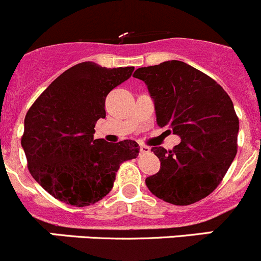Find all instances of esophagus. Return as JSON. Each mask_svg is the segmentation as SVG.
<instances>
[{
	"instance_id": "esophagus-1",
	"label": "esophagus",
	"mask_w": 261,
	"mask_h": 261,
	"mask_svg": "<svg viewBox=\"0 0 261 261\" xmlns=\"http://www.w3.org/2000/svg\"><path fill=\"white\" fill-rule=\"evenodd\" d=\"M150 152V148L147 145H140V154H145V153Z\"/></svg>"
}]
</instances>
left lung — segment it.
<instances>
[{
    "mask_svg": "<svg viewBox=\"0 0 261 261\" xmlns=\"http://www.w3.org/2000/svg\"><path fill=\"white\" fill-rule=\"evenodd\" d=\"M134 77L147 85L157 125L181 139L171 150L152 148L161 169L145 179L148 189L176 206L207 197L237 154L240 121L229 95L215 80L179 60L139 68Z\"/></svg>",
    "mask_w": 261,
    "mask_h": 261,
    "instance_id": "obj_1",
    "label": "left lung"
}]
</instances>
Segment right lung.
I'll list each match as a JSON object with an SVG mask.
<instances>
[{
	"instance_id": "obj_1",
	"label": "right lung",
	"mask_w": 261,
	"mask_h": 261,
	"mask_svg": "<svg viewBox=\"0 0 261 261\" xmlns=\"http://www.w3.org/2000/svg\"><path fill=\"white\" fill-rule=\"evenodd\" d=\"M133 70L80 63L51 82L27 112L21 147L28 170L59 201L77 207L100 201L113 188L119 165L138 157L134 140L94 139L95 123L106 118L107 95Z\"/></svg>"
}]
</instances>
